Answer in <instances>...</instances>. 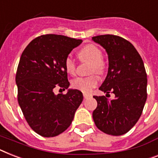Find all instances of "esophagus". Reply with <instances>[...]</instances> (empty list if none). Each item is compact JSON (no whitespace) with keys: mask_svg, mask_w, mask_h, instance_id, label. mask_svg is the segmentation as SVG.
<instances>
[{"mask_svg":"<svg viewBox=\"0 0 158 158\" xmlns=\"http://www.w3.org/2000/svg\"><path fill=\"white\" fill-rule=\"evenodd\" d=\"M91 95L89 94H85V93H83V97H84V99H88V97H90Z\"/></svg>","mask_w":158,"mask_h":158,"instance_id":"esophagus-1","label":"esophagus"}]
</instances>
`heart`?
<instances>
[{
  "label": "heart",
  "mask_w": 158,
  "mask_h": 158,
  "mask_svg": "<svg viewBox=\"0 0 158 158\" xmlns=\"http://www.w3.org/2000/svg\"><path fill=\"white\" fill-rule=\"evenodd\" d=\"M79 57L82 61H88L91 62L90 73L97 72L102 74L106 70V62L102 59L103 53L97 46L94 44H88L80 49L79 52ZM64 66L66 72L70 75H74L76 71V61L71 54H69L65 59ZM99 83V79L96 75H92L88 77H77L71 83L75 89L83 92V93H89L97 87Z\"/></svg>",
  "instance_id": "1"
}]
</instances>
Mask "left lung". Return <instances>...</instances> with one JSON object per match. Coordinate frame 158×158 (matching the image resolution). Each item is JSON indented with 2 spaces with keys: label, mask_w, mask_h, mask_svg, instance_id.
<instances>
[{
  "label": "left lung",
  "mask_w": 158,
  "mask_h": 158,
  "mask_svg": "<svg viewBox=\"0 0 158 158\" xmlns=\"http://www.w3.org/2000/svg\"><path fill=\"white\" fill-rule=\"evenodd\" d=\"M106 48L108 74L100 90L115 95L114 99L93 96L97 101L92 118L97 127L111 135H122L135 125L147 99V74L140 55L133 44L114 35L92 38Z\"/></svg>",
  "instance_id": "1"
}]
</instances>
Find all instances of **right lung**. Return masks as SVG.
Listing matches in <instances>:
<instances>
[{
  "label": "right lung",
  "mask_w": 158,
  "mask_h": 158,
  "mask_svg": "<svg viewBox=\"0 0 158 158\" xmlns=\"http://www.w3.org/2000/svg\"><path fill=\"white\" fill-rule=\"evenodd\" d=\"M81 43L82 40L61 35H42L22 53L15 77L18 101L28 125L41 136H57L65 131L83 101V93L77 89L66 94L53 92L70 85L64 62Z\"/></svg>",
  "instance_id": "obj_1"
}]
</instances>
